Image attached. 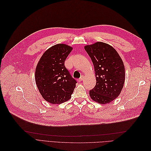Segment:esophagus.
Here are the masks:
<instances>
[{
  "label": "esophagus",
  "instance_id": "34e87169",
  "mask_svg": "<svg viewBox=\"0 0 151 151\" xmlns=\"http://www.w3.org/2000/svg\"><path fill=\"white\" fill-rule=\"evenodd\" d=\"M83 79H84V76H82L81 77H80V78L79 79V80H78V81L79 82V83H80V82H81L82 81H83Z\"/></svg>",
  "mask_w": 151,
  "mask_h": 151
}]
</instances>
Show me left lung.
Segmentation results:
<instances>
[{
  "label": "left lung",
  "mask_w": 151,
  "mask_h": 151,
  "mask_svg": "<svg viewBox=\"0 0 151 151\" xmlns=\"http://www.w3.org/2000/svg\"><path fill=\"white\" fill-rule=\"evenodd\" d=\"M84 49L92 60L96 78L89 91L91 98L99 104L109 103L121 93L125 79L124 63L111 45L101 42L86 45Z\"/></svg>",
  "instance_id": "obj_1"
}]
</instances>
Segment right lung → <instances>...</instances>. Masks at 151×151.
<instances>
[{"label": "right lung", "mask_w": 151, "mask_h": 151, "mask_svg": "<svg viewBox=\"0 0 151 151\" xmlns=\"http://www.w3.org/2000/svg\"><path fill=\"white\" fill-rule=\"evenodd\" d=\"M72 47L59 43L44 52L35 69V82L41 95L52 104H61L71 98L77 81L64 65Z\"/></svg>", "instance_id": "1"}]
</instances>
